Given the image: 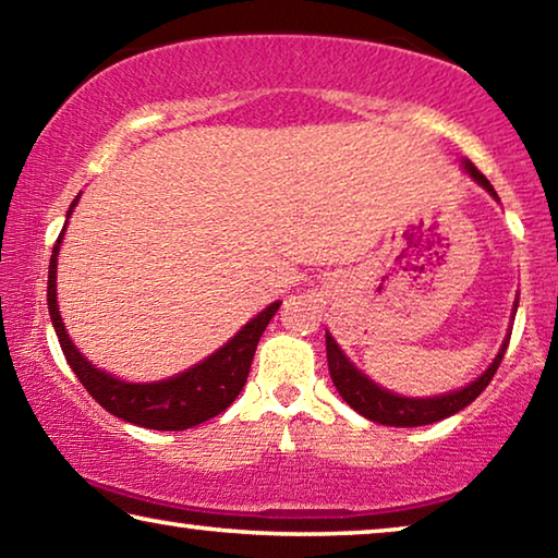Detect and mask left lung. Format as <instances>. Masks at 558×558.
Returning <instances> with one entry per match:
<instances>
[{"mask_svg": "<svg viewBox=\"0 0 558 558\" xmlns=\"http://www.w3.org/2000/svg\"><path fill=\"white\" fill-rule=\"evenodd\" d=\"M464 169L474 177V182L482 184L484 190L494 196V199H499L494 192V186L488 184V179L474 165H471L469 159H464ZM507 347L509 341H504V347L499 351V356L494 359V364L488 366L476 381H471L469 387L459 391H449L444 393V397H432V399H409V397H399V393H391L387 389L376 387L368 376H364L354 364L349 362L344 351L337 347V341H333L329 333H327V362H329L331 381L333 387H337L339 397L344 399L351 409L366 416L368 422L387 424V426H424V424L441 422V418H447L464 407H469L471 401H474L478 393L488 387V381L494 379Z\"/></svg>", "mask_w": 558, "mask_h": 558, "instance_id": "obj_1", "label": "left lung"}]
</instances>
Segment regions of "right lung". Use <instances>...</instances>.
<instances>
[{
    "mask_svg": "<svg viewBox=\"0 0 558 558\" xmlns=\"http://www.w3.org/2000/svg\"><path fill=\"white\" fill-rule=\"evenodd\" d=\"M76 202H80V196L72 202L70 211H66V219H70ZM62 236L64 229L57 239L54 250H51L47 304L57 339L66 356V364L72 366V372L76 374V379L82 381V387L92 393V399H97L99 407H105L109 414H114L136 426L157 428V432H182V428L196 426L207 422L211 416L221 414V411L239 397V391L244 389L256 344H259L262 333L271 322V316L277 314L279 302H274L271 306L264 308L262 314H256L234 339L227 341L219 351H214V354L204 359L202 364L186 368L184 374H177L171 376V379L154 384L122 381L117 379V376L101 372V368H97L80 354V349L72 344L70 333L64 329L62 316H59L57 254L59 244H62Z\"/></svg>",
    "mask_w": 558,
    "mask_h": 558,
    "instance_id": "obj_1",
    "label": "right lung"
}]
</instances>
